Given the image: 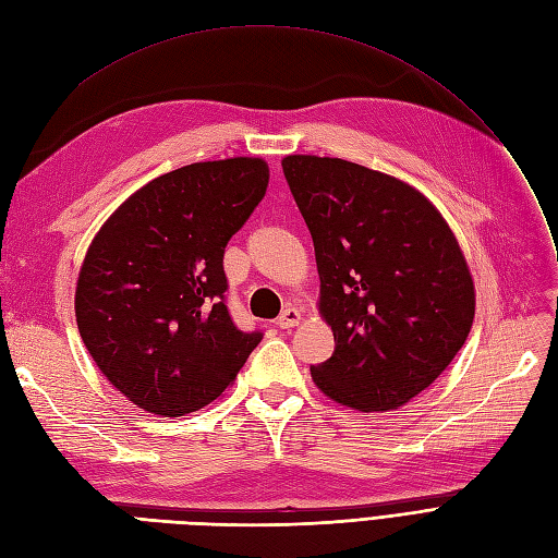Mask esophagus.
Instances as JSON below:
<instances>
[{
    "label": "esophagus",
    "instance_id": "obj_1",
    "mask_svg": "<svg viewBox=\"0 0 558 558\" xmlns=\"http://www.w3.org/2000/svg\"><path fill=\"white\" fill-rule=\"evenodd\" d=\"M300 320H302V314L295 310V306H286V310L281 312V316L277 318V328L291 330V328H295Z\"/></svg>",
    "mask_w": 558,
    "mask_h": 558
}]
</instances>
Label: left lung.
I'll return each mask as SVG.
<instances>
[{
  "label": "left lung",
  "instance_id": "left-lung-1",
  "mask_svg": "<svg viewBox=\"0 0 558 558\" xmlns=\"http://www.w3.org/2000/svg\"><path fill=\"white\" fill-rule=\"evenodd\" d=\"M281 166L314 240L320 314L335 332L314 383L355 411L403 407L471 332L475 293L462 248L438 209L386 172L306 155Z\"/></svg>",
  "mask_w": 558,
  "mask_h": 558
}]
</instances>
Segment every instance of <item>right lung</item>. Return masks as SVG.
Segmentation results:
<instances>
[{
  "mask_svg": "<svg viewBox=\"0 0 558 558\" xmlns=\"http://www.w3.org/2000/svg\"><path fill=\"white\" fill-rule=\"evenodd\" d=\"M270 170L235 157L170 170L124 201L92 240L75 320L96 367L166 417L215 401L263 339L230 318L228 240L263 201Z\"/></svg>",
  "mask_w": 558,
  "mask_h": 558,
  "instance_id": "1",
  "label": "right lung"
}]
</instances>
